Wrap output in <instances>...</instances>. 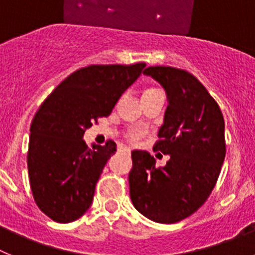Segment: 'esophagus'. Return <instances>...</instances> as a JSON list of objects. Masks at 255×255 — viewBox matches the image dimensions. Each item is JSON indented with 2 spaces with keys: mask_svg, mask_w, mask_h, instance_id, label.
<instances>
[{
  "mask_svg": "<svg viewBox=\"0 0 255 255\" xmlns=\"http://www.w3.org/2000/svg\"><path fill=\"white\" fill-rule=\"evenodd\" d=\"M124 150H125V152H128V153L131 152V149H130L129 147H124Z\"/></svg>",
  "mask_w": 255,
  "mask_h": 255,
  "instance_id": "esophagus-1",
  "label": "esophagus"
}]
</instances>
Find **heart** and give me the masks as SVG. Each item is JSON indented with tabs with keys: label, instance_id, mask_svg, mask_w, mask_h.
Returning a JSON list of instances; mask_svg holds the SVG:
<instances>
[{
	"label": "heart",
	"instance_id": "heart-1",
	"mask_svg": "<svg viewBox=\"0 0 255 255\" xmlns=\"http://www.w3.org/2000/svg\"><path fill=\"white\" fill-rule=\"evenodd\" d=\"M157 89H153V88H150V89H147V91H144L143 94H148V93H152V92H155ZM144 135V130L141 129H130L129 131H128V139L131 141H136L139 140V139L141 138Z\"/></svg>",
	"mask_w": 255,
	"mask_h": 255
}]
</instances>
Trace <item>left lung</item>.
I'll return each instance as SVG.
<instances>
[{
    "mask_svg": "<svg viewBox=\"0 0 255 255\" xmlns=\"http://www.w3.org/2000/svg\"><path fill=\"white\" fill-rule=\"evenodd\" d=\"M163 87L168 105L153 149L170 154L164 167L132 150L130 198L149 220L175 224L197 212L215 188L226 155L225 120L203 84L185 70L150 66L143 71Z\"/></svg>",
    "mask_w": 255,
    "mask_h": 255,
    "instance_id": "1",
    "label": "left lung"
}]
</instances>
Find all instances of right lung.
<instances>
[{"label": "right lung", "instance_id": "right-lung-1", "mask_svg": "<svg viewBox=\"0 0 255 255\" xmlns=\"http://www.w3.org/2000/svg\"><path fill=\"white\" fill-rule=\"evenodd\" d=\"M144 67V62L83 67L40 105L30 125L28 172L35 203L51 220L69 224L89 209L116 143L89 148L83 135L92 123L111 114Z\"/></svg>", "mask_w": 255, "mask_h": 255}]
</instances>
